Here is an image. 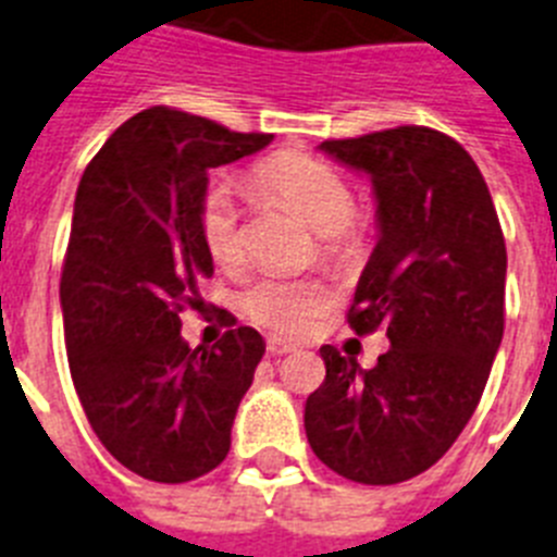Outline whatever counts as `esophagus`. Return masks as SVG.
<instances>
[{"mask_svg": "<svg viewBox=\"0 0 557 557\" xmlns=\"http://www.w3.org/2000/svg\"><path fill=\"white\" fill-rule=\"evenodd\" d=\"M265 350H269V356H285V352L297 350V345H292V342H285V338H280V336H269V342H265Z\"/></svg>", "mask_w": 557, "mask_h": 557, "instance_id": "34e87169", "label": "esophagus"}]
</instances>
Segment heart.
I'll use <instances>...</instances> for the list:
<instances>
[{
    "mask_svg": "<svg viewBox=\"0 0 557 557\" xmlns=\"http://www.w3.org/2000/svg\"><path fill=\"white\" fill-rule=\"evenodd\" d=\"M255 185L263 196L297 210L319 232L327 255L345 258L356 249V196L336 168L302 153H277L255 168ZM201 238L221 269H235L244 258V226L235 190L226 182L207 190ZM240 308L258 325L294 336L331 308V288L322 280L265 274L240 294Z\"/></svg>",
    "mask_w": 557,
    "mask_h": 557,
    "instance_id": "obj_1",
    "label": "heart"
}]
</instances>
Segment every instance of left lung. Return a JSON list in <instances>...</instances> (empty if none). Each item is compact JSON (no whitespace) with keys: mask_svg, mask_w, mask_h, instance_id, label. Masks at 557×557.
Instances as JSON below:
<instances>
[{"mask_svg":"<svg viewBox=\"0 0 557 557\" xmlns=\"http://www.w3.org/2000/svg\"><path fill=\"white\" fill-rule=\"evenodd\" d=\"M319 151L370 178L379 240L347 322L359 336L384 325L389 350L361 370L319 347L306 434L345 480L395 485L432 468L480 404L505 331V235L480 168L446 134L400 125Z\"/></svg>","mask_w":557,"mask_h":557,"instance_id":"left-lung-1","label":"left lung"}]
</instances>
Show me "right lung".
<instances>
[{"mask_svg":"<svg viewBox=\"0 0 557 557\" xmlns=\"http://www.w3.org/2000/svg\"><path fill=\"white\" fill-rule=\"evenodd\" d=\"M272 139L153 106L106 139L77 185L61 274L66 359L106 451L145 480H198L230 454L265 342L226 317L232 331L193 350L178 313L201 306L212 274L207 173Z\"/></svg>","mask_w":557,"mask_h":557,"instance_id":"right-lung-1","label":"right lung"}]
</instances>
